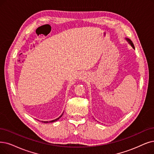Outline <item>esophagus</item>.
Instances as JSON below:
<instances>
[{"mask_svg":"<svg viewBox=\"0 0 154 154\" xmlns=\"http://www.w3.org/2000/svg\"><path fill=\"white\" fill-rule=\"evenodd\" d=\"M85 76H82V79H83V80L85 81Z\"/></svg>","mask_w":154,"mask_h":154,"instance_id":"34e87169","label":"esophagus"}]
</instances>
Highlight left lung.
I'll use <instances>...</instances> for the list:
<instances>
[{
	"mask_svg": "<svg viewBox=\"0 0 154 154\" xmlns=\"http://www.w3.org/2000/svg\"><path fill=\"white\" fill-rule=\"evenodd\" d=\"M126 40H128V41L129 42V43H130V44H131V45L132 46V47H133V48L134 49V45H133V42H132V41H131V40H130V39H128V38H127Z\"/></svg>",
	"mask_w": 154,
	"mask_h": 154,
	"instance_id": "left-lung-1",
	"label": "left lung"
}]
</instances>
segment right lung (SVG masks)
Masks as SVG:
<instances>
[{
    "label": "right lung",
    "mask_w": 154,
    "mask_h": 154,
    "mask_svg": "<svg viewBox=\"0 0 154 154\" xmlns=\"http://www.w3.org/2000/svg\"><path fill=\"white\" fill-rule=\"evenodd\" d=\"M63 114L62 115H61L60 116H59V118H57V119H54V120H52V121H49V122H48V121H42V122H44V123H48V122H55V121H57L60 118V117L61 116H63Z\"/></svg>",
    "instance_id": "1"
}]
</instances>
